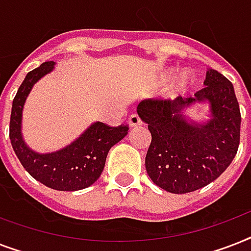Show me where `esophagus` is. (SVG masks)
I'll use <instances>...</instances> for the list:
<instances>
[{
  "label": "esophagus",
  "instance_id": "1",
  "mask_svg": "<svg viewBox=\"0 0 251 251\" xmlns=\"http://www.w3.org/2000/svg\"><path fill=\"white\" fill-rule=\"evenodd\" d=\"M142 125V121L141 118L138 114H131L129 117V126L130 127H137V126Z\"/></svg>",
  "mask_w": 251,
  "mask_h": 251
}]
</instances>
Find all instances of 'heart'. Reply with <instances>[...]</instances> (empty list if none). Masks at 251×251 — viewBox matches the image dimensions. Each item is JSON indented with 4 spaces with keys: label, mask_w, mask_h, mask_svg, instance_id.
Instances as JSON below:
<instances>
[{
    "label": "heart",
    "mask_w": 251,
    "mask_h": 251,
    "mask_svg": "<svg viewBox=\"0 0 251 251\" xmlns=\"http://www.w3.org/2000/svg\"><path fill=\"white\" fill-rule=\"evenodd\" d=\"M176 74V69H168L165 70L160 76V80L163 83L165 82H169V80L175 76ZM189 83H190V79H189V76L186 74H183L178 78V79L176 80V83L172 86V88L169 90V95L171 96H178V95L183 94V92H186V90L189 88Z\"/></svg>",
    "instance_id": "b5f03b06"
}]
</instances>
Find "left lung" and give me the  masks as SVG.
<instances>
[{
    "mask_svg": "<svg viewBox=\"0 0 251 251\" xmlns=\"http://www.w3.org/2000/svg\"><path fill=\"white\" fill-rule=\"evenodd\" d=\"M204 88L194 98L143 100L138 116L149 125L151 145L146 169L152 182L173 194L198 190L215 181L236 156L241 113L233 84L208 69ZM197 103L209 105V118L197 122L184 110Z\"/></svg>",
    "mask_w": 251,
    "mask_h": 251,
    "instance_id": "left-lung-1",
    "label": "left lung"
}]
</instances>
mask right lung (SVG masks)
<instances>
[{
    "instance_id": "add662e5",
    "label": "right lung",
    "mask_w": 251,
    "mask_h": 251,
    "mask_svg": "<svg viewBox=\"0 0 251 251\" xmlns=\"http://www.w3.org/2000/svg\"><path fill=\"white\" fill-rule=\"evenodd\" d=\"M56 62L48 61L25 75L13 100L10 116V141L21 164L33 178L60 191H76L91 186L100 177L106 155L125 138L129 127H109L102 122L91 124L70 145L53 152L33 151L22 134V118L25 100L32 87L54 70Z\"/></svg>"
}]
</instances>
